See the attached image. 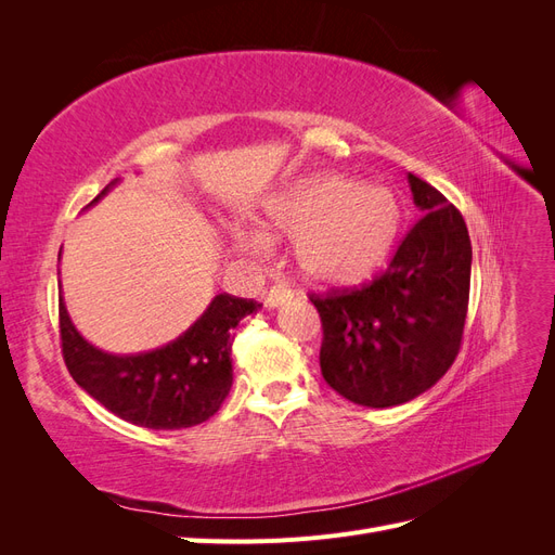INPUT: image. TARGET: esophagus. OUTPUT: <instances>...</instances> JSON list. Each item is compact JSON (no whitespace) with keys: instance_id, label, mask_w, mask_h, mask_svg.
Here are the masks:
<instances>
[{"instance_id":"1","label":"esophagus","mask_w":555,"mask_h":555,"mask_svg":"<svg viewBox=\"0 0 555 555\" xmlns=\"http://www.w3.org/2000/svg\"><path fill=\"white\" fill-rule=\"evenodd\" d=\"M294 294L292 289L284 287V284H275V287H271V292L266 294V306L268 308H278L282 304H287V300H292Z\"/></svg>"}]
</instances>
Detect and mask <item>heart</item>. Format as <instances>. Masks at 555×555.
Returning a JSON list of instances; mask_svg holds the SVG:
<instances>
[{
	"label": "heart",
	"mask_w": 555,
	"mask_h": 555,
	"mask_svg": "<svg viewBox=\"0 0 555 555\" xmlns=\"http://www.w3.org/2000/svg\"><path fill=\"white\" fill-rule=\"evenodd\" d=\"M398 231L389 190L317 176L263 201L255 220L261 241H294L298 275L314 287H349L375 271ZM245 247H255L245 241Z\"/></svg>",
	"instance_id": "1"
}]
</instances>
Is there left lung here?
Instances as JSON below:
<instances>
[{
  "instance_id": "8db88e82",
  "label": "left lung",
  "mask_w": 555,
  "mask_h": 555,
  "mask_svg": "<svg viewBox=\"0 0 555 555\" xmlns=\"http://www.w3.org/2000/svg\"><path fill=\"white\" fill-rule=\"evenodd\" d=\"M424 215L386 271L361 289L312 294L322 317L319 365L333 391L363 408H393L428 391L463 338L473 245L456 206L408 173Z\"/></svg>"
}]
</instances>
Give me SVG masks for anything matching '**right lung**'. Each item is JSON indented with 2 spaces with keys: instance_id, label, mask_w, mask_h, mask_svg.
Listing matches in <instances>:
<instances>
[{
  "instance_id": "obj_1",
  "label": "right lung",
  "mask_w": 555,
  "mask_h": 555,
  "mask_svg": "<svg viewBox=\"0 0 555 555\" xmlns=\"http://www.w3.org/2000/svg\"><path fill=\"white\" fill-rule=\"evenodd\" d=\"M117 184L113 180L90 206ZM261 304L217 294L206 312L169 345L143 354H108L76 331L60 296L62 354L80 389L125 418L155 430H180L210 418L233 384L231 328Z\"/></svg>"
}]
</instances>
